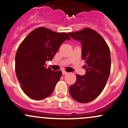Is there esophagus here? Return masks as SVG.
<instances>
[{
    "label": "esophagus",
    "mask_w": 128,
    "mask_h": 128,
    "mask_svg": "<svg viewBox=\"0 0 128 128\" xmlns=\"http://www.w3.org/2000/svg\"><path fill=\"white\" fill-rule=\"evenodd\" d=\"M62 75H66V74H67L68 73V72H67L66 71H65V70H62Z\"/></svg>",
    "instance_id": "1"
}]
</instances>
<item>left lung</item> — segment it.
<instances>
[{"label": "left lung", "instance_id": "obj_1", "mask_svg": "<svg viewBox=\"0 0 128 128\" xmlns=\"http://www.w3.org/2000/svg\"><path fill=\"white\" fill-rule=\"evenodd\" d=\"M68 34L82 43V58L86 68V75H76L69 93L76 101L86 104L96 98L105 87L111 70L110 48L104 38L91 28Z\"/></svg>", "mask_w": 128, "mask_h": 128}]
</instances>
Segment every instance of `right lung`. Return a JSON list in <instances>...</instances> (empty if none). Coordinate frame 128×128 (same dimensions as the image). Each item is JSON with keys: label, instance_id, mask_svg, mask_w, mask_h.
Listing matches in <instances>:
<instances>
[{"label": "right lung", "instance_id": "obj_1", "mask_svg": "<svg viewBox=\"0 0 128 128\" xmlns=\"http://www.w3.org/2000/svg\"><path fill=\"white\" fill-rule=\"evenodd\" d=\"M66 40H70L67 33L39 27L20 43L15 56V72L21 88L30 98L42 100L52 93L62 72L46 68L45 62L53 59Z\"/></svg>", "mask_w": 128, "mask_h": 128}]
</instances>
